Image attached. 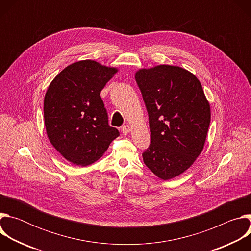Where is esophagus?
Segmentation results:
<instances>
[{"instance_id": "1", "label": "esophagus", "mask_w": 251, "mask_h": 251, "mask_svg": "<svg viewBox=\"0 0 251 251\" xmlns=\"http://www.w3.org/2000/svg\"><path fill=\"white\" fill-rule=\"evenodd\" d=\"M129 132H130V127H129L128 125H124V126L122 127V133H123V135H127V134H129Z\"/></svg>"}]
</instances>
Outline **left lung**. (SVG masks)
Here are the masks:
<instances>
[{
  "label": "left lung",
  "mask_w": 251,
  "mask_h": 251,
  "mask_svg": "<svg viewBox=\"0 0 251 251\" xmlns=\"http://www.w3.org/2000/svg\"><path fill=\"white\" fill-rule=\"evenodd\" d=\"M149 115L151 144L145 165L164 181L188 170L201 153L210 106L200 80L180 66L162 64L135 75Z\"/></svg>",
  "instance_id": "left-lung-1"
}]
</instances>
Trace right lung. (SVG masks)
<instances>
[{"mask_svg":"<svg viewBox=\"0 0 251 251\" xmlns=\"http://www.w3.org/2000/svg\"><path fill=\"white\" fill-rule=\"evenodd\" d=\"M117 71L95 60H80L50 82L44 101L46 130L51 145L68 162L82 167L94 163L119 136L108 124L100 97Z\"/></svg>","mask_w":251,"mask_h":251,"instance_id":"right-lung-1","label":"right lung"}]
</instances>
